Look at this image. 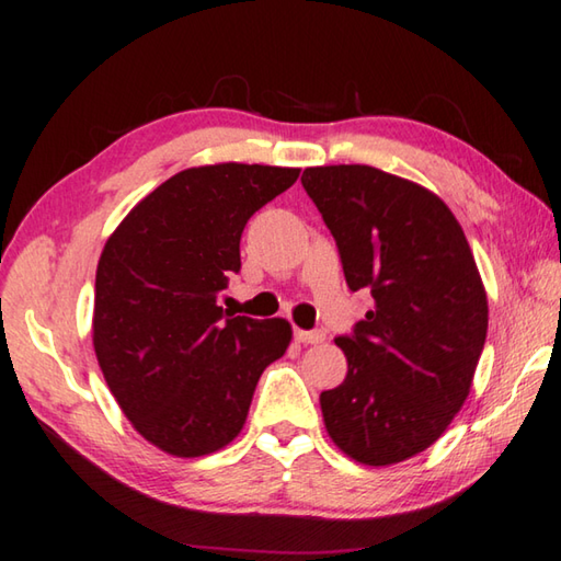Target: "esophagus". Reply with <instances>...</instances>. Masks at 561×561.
<instances>
[{
  "label": "esophagus",
  "instance_id": "34e87169",
  "mask_svg": "<svg viewBox=\"0 0 561 561\" xmlns=\"http://www.w3.org/2000/svg\"><path fill=\"white\" fill-rule=\"evenodd\" d=\"M294 339L301 341V344H321V341H324V331L321 329H314V331L294 329Z\"/></svg>",
  "mask_w": 561,
  "mask_h": 561
}]
</instances>
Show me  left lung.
Here are the masks:
<instances>
[{
  "label": "left lung",
  "instance_id": "left-lung-1",
  "mask_svg": "<svg viewBox=\"0 0 561 561\" xmlns=\"http://www.w3.org/2000/svg\"><path fill=\"white\" fill-rule=\"evenodd\" d=\"M301 185L334 234L351 291L374 297L336 336L348 360L319 396L348 458L391 465L440 438L470 393L488 297L462 227L438 195L371 165L307 168Z\"/></svg>",
  "mask_w": 561,
  "mask_h": 561
}]
</instances>
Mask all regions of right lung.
Returning <instances> with one entry per match:
<instances>
[{"instance_id":"add662e5","label":"right lung","mask_w":561,"mask_h":561,"mask_svg":"<svg viewBox=\"0 0 561 561\" xmlns=\"http://www.w3.org/2000/svg\"><path fill=\"white\" fill-rule=\"evenodd\" d=\"M299 168H187L128 213L103 247L93 348L140 435L178 458L225 448L247 421L264 368L284 356V319L227 314L220 294L240 272L250 217Z\"/></svg>"}]
</instances>
